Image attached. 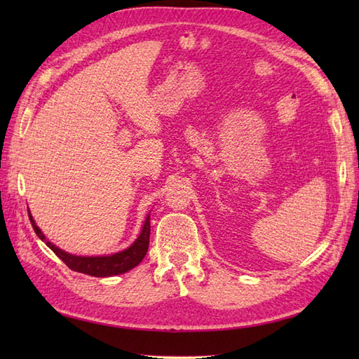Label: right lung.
<instances>
[{
    "mask_svg": "<svg viewBox=\"0 0 359 359\" xmlns=\"http://www.w3.org/2000/svg\"><path fill=\"white\" fill-rule=\"evenodd\" d=\"M29 219H30V224H32L34 231L36 233L38 238L44 241L46 245H48L53 251V253L62 259V261L67 266H69L71 270L89 274V276L104 278V276H116V274L126 273L128 270L134 269L135 265H139L142 262V259L144 257V255H147L148 247H149V233H151L149 217H147V220H144L142 233L139 238L135 239V242L131 247L123 250V251H120V253H116V255L98 256V257H80V256H72V255L65 253L63 250L57 248L55 245H52L49 241H46L44 234L34 222L30 212H29Z\"/></svg>",
    "mask_w": 359,
    "mask_h": 359,
    "instance_id": "right-lung-1",
    "label": "right lung"
}]
</instances>
